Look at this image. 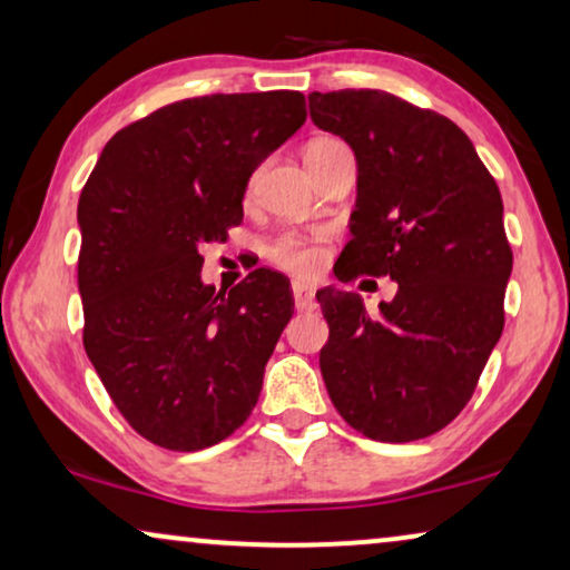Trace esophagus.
<instances>
[{
  "label": "esophagus",
  "mask_w": 570,
  "mask_h": 570,
  "mask_svg": "<svg viewBox=\"0 0 570 570\" xmlns=\"http://www.w3.org/2000/svg\"><path fill=\"white\" fill-rule=\"evenodd\" d=\"M293 298H295V308H298V311H314L316 308L314 291H311L308 283H303V279H295V283H293Z\"/></svg>",
  "instance_id": "esophagus-1"
}]
</instances>
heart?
I'll list each match as a JSON object with an SVG mask.
<instances>
[{
	"label": "heart",
	"instance_id": "b5f03b06",
	"mask_svg": "<svg viewBox=\"0 0 570 570\" xmlns=\"http://www.w3.org/2000/svg\"><path fill=\"white\" fill-rule=\"evenodd\" d=\"M269 256L277 264H283V267H291L298 272H311L318 264L316 248L303 244V240H298V238H291V236L275 240L269 248Z\"/></svg>",
	"mask_w": 570,
	"mask_h": 570
}]
</instances>
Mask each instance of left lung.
Instances as JSON below:
<instances>
[{
	"mask_svg": "<svg viewBox=\"0 0 570 570\" xmlns=\"http://www.w3.org/2000/svg\"><path fill=\"white\" fill-rule=\"evenodd\" d=\"M308 111L357 163L337 277L396 283L379 314L353 291L316 293L330 324L326 392L373 441L425 439L464 410L501 340L513 264L501 191L454 121L392 92H311Z\"/></svg>",
	"mask_w": 570,
	"mask_h": 570,
	"instance_id": "left-lung-1",
	"label": "left lung"
}]
</instances>
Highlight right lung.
<instances>
[{"label":"right lung","mask_w":570,"mask_h":570,"mask_svg":"<svg viewBox=\"0 0 570 570\" xmlns=\"http://www.w3.org/2000/svg\"><path fill=\"white\" fill-rule=\"evenodd\" d=\"M306 121L298 90L186 98L108 139L80 194L85 353L129 425L170 451L244 425L293 316L291 283H202V244L244 220L248 178Z\"/></svg>","instance_id":"1"}]
</instances>
